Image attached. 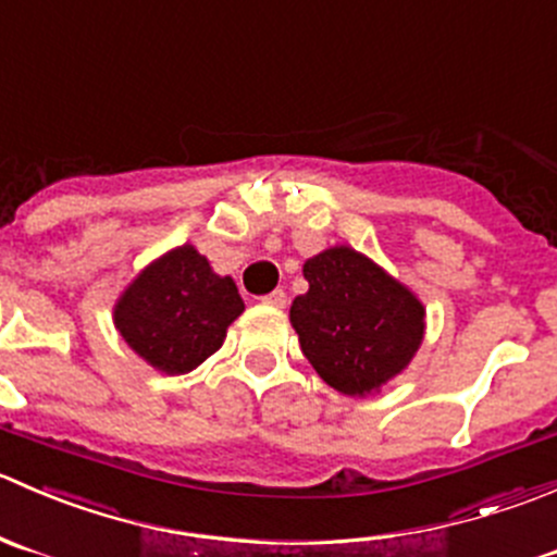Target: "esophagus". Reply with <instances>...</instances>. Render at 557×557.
<instances>
[{
  "label": "esophagus",
  "instance_id": "obj_1",
  "mask_svg": "<svg viewBox=\"0 0 557 557\" xmlns=\"http://www.w3.org/2000/svg\"><path fill=\"white\" fill-rule=\"evenodd\" d=\"M262 302H265V306H273V308H286V302H289V297H286L284 289H273L271 295L262 297Z\"/></svg>",
  "mask_w": 557,
  "mask_h": 557
}]
</instances>
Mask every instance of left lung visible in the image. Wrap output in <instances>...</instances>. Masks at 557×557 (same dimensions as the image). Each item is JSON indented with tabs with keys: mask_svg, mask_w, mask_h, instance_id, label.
Instances as JSON below:
<instances>
[{
	"mask_svg": "<svg viewBox=\"0 0 557 557\" xmlns=\"http://www.w3.org/2000/svg\"><path fill=\"white\" fill-rule=\"evenodd\" d=\"M306 295L289 322L313 371L341 395L368 398L409 368L425 338V306L351 246H330L302 265Z\"/></svg>",
	"mask_w": 557,
	"mask_h": 557,
	"instance_id": "obj_1",
	"label": "left lung"
}]
</instances>
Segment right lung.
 I'll list each match as a JSON object with an SVG mask.
<instances>
[{"label":"right lung","instance_id":"add662e5","mask_svg":"<svg viewBox=\"0 0 557 557\" xmlns=\"http://www.w3.org/2000/svg\"><path fill=\"white\" fill-rule=\"evenodd\" d=\"M230 276H219L191 244L148 262L113 306L121 338L153 371L181 376L222 349L227 327L244 313Z\"/></svg>","mask_w":557,"mask_h":557}]
</instances>
